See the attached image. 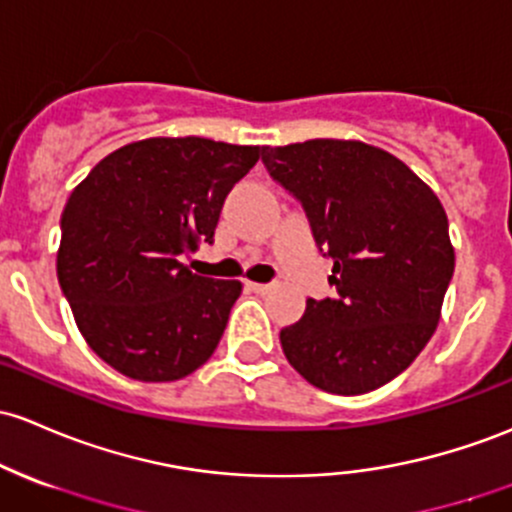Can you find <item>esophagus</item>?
I'll return each mask as SVG.
<instances>
[{
  "label": "esophagus",
  "mask_w": 512,
  "mask_h": 512,
  "mask_svg": "<svg viewBox=\"0 0 512 512\" xmlns=\"http://www.w3.org/2000/svg\"><path fill=\"white\" fill-rule=\"evenodd\" d=\"M246 288H249L251 293L263 295V293H268V290H271V285H268V283H251V280H249V283H246Z\"/></svg>",
  "instance_id": "esophagus-1"
}]
</instances>
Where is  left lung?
I'll list each match as a JSON object with an SVG mask.
<instances>
[{
    "label": "left lung",
    "instance_id": "8db88e82",
    "mask_svg": "<svg viewBox=\"0 0 512 512\" xmlns=\"http://www.w3.org/2000/svg\"><path fill=\"white\" fill-rule=\"evenodd\" d=\"M273 180L305 207L334 268V298L307 300L280 329L290 366L315 388L361 395L393 381L430 342L454 273L442 202L400 158L364 141L263 146Z\"/></svg>",
    "mask_w": 512,
    "mask_h": 512
}]
</instances>
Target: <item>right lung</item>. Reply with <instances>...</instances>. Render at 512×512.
I'll return each instance as SVG.
<instances>
[{"label":"right lung","mask_w":512,"mask_h":512,"mask_svg":"<svg viewBox=\"0 0 512 512\" xmlns=\"http://www.w3.org/2000/svg\"><path fill=\"white\" fill-rule=\"evenodd\" d=\"M261 146L183 136L117 148L70 192L60 217L58 283L90 349L124 376L168 383L217 349L239 280L192 273L224 197Z\"/></svg>","instance_id":"1"}]
</instances>
